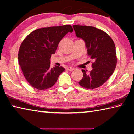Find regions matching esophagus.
<instances>
[{
    "label": "esophagus",
    "mask_w": 134,
    "mask_h": 134,
    "mask_svg": "<svg viewBox=\"0 0 134 134\" xmlns=\"http://www.w3.org/2000/svg\"><path fill=\"white\" fill-rule=\"evenodd\" d=\"M74 69H75V68L74 67H68L67 68V70H68V71H73Z\"/></svg>",
    "instance_id": "34e87169"
}]
</instances>
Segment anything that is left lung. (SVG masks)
Listing matches in <instances>:
<instances>
[{
  "label": "left lung",
  "mask_w": 134,
  "mask_h": 134,
  "mask_svg": "<svg viewBox=\"0 0 134 134\" xmlns=\"http://www.w3.org/2000/svg\"><path fill=\"white\" fill-rule=\"evenodd\" d=\"M73 28L77 38L85 42L88 55L94 61L90 72L82 70L79 84L87 89L96 88L109 79L116 67L115 45L106 32L94 27L74 25Z\"/></svg>",
  "instance_id": "8db88e82"
}]
</instances>
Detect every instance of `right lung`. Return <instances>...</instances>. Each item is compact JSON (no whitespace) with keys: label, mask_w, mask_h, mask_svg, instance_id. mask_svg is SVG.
Returning a JSON list of instances; mask_svg holds the SVG:
<instances>
[{"label":"right lung","mask_w":134,"mask_h":134,"mask_svg":"<svg viewBox=\"0 0 134 134\" xmlns=\"http://www.w3.org/2000/svg\"><path fill=\"white\" fill-rule=\"evenodd\" d=\"M70 25L37 29L24 39L18 53V62L24 77L33 87L40 90L51 87L65 70L63 67L50 68L51 56L68 32Z\"/></svg>","instance_id":"add662e5"}]
</instances>
